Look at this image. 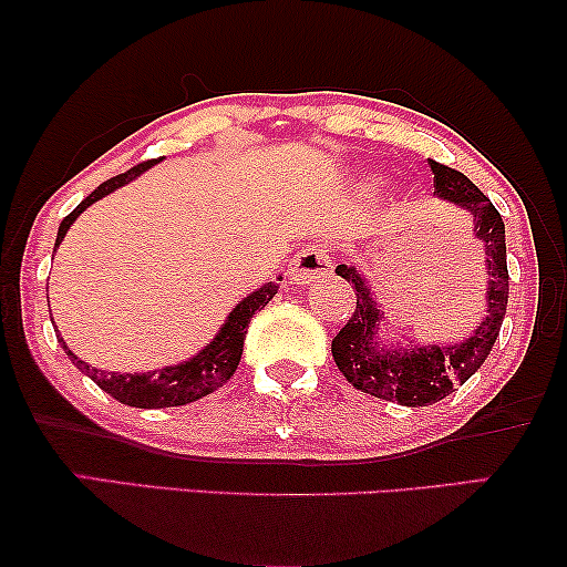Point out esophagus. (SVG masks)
I'll list each match as a JSON object with an SVG mask.
<instances>
[{"label": "esophagus", "instance_id": "34e87169", "mask_svg": "<svg viewBox=\"0 0 567 567\" xmlns=\"http://www.w3.org/2000/svg\"><path fill=\"white\" fill-rule=\"evenodd\" d=\"M332 274V255L330 250H322V247L309 245L305 250L297 252V258L291 260L289 276L293 284H315L320 278H328Z\"/></svg>", "mask_w": 567, "mask_h": 567}]
</instances>
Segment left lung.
<instances>
[{
	"label": "left lung",
	"instance_id": "8db88e82",
	"mask_svg": "<svg viewBox=\"0 0 567 567\" xmlns=\"http://www.w3.org/2000/svg\"><path fill=\"white\" fill-rule=\"evenodd\" d=\"M433 196L454 204L470 214L472 235L483 245L485 255V317L460 343H423L408 340V346L384 338V312L377 305V293L369 278L355 266H338L336 274L353 284L355 312L346 328L332 338V359L340 374L355 390L379 400L398 402L405 408H425L444 400L456 386L467 382L483 367L495 340H498L508 305L506 268V227L491 198L470 177L456 169L431 162Z\"/></svg>",
	"mask_w": 567,
	"mask_h": 567
}]
</instances>
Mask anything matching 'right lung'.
<instances>
[{"label": "right lung", "instance_id": "1", "mask_svg": "<svg viewBox=\"0 0 567 567\" xmlns=\"http://www.w3.org/2000/svg\"><path fill=\"white\" fill-rule=\"evenodd\" d=\"M157 162L159 159L142 162V165L131 167L128 173L115 175V177H111V181H105L103 185H97V188L92 190L90 196L84 198L64 221H61L53 252H56L61 239L66 237L69 227H72V224L76 221V216H80L84 208H90L95 200L111 196L113 190H118V188H123V185H128L131 181H136L138 175H144L146 169L157 165ZM278 281H281V276H278L276 281L262 284L260 289L247 293V297L227 315V320H224L219 332L212 338V343H206L204 348H200L193 359L173 363V367H162L154 371H134V374L103 371V369L90 367V363L82 361L74 351H69V346L64 343V338L61 336H59V343L66 351L69 359H72L74 367L82 371V374H87L92 382L100 386V390L107 392L118 402H123V405L150 408V410L152 408L188 405V402H196L200 398H206V394L216 392L221 384H227V379L231 374H235L239 367V359H243L245 336H247V328H250L252 315H258L260 309L276 297Z\"/></svg>", "mask_w": 567, "mask_h": 567}]
</instances>
